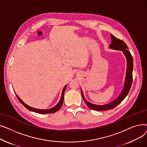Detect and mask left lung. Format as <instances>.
I'll use <instances>...</instances> for the list:
<instances>
[{"mask_svg":"<svg viewBox=\"0 0 147 147\" xmlns=\"http://www.w3.org/2000/svg\"><path fill=\"white\" fill-rule=\"evenodd\" d=\"M110 37H111L112 42H111V43L109 45L110 48L115 49V50L123 51V53L125 54L126 58L127 69H126V78L125 80L124 88H123L120 95H119L117 98L114 100L113 101L111 102L110 103L105 104V105H95L86 101V99L84 97L83 92L81 90L82 97L84 99V102H85L86 104L90 108V109L95 110V111H105L108 110H111L114 109V108L116 106H117L120 103L122 102L123 100L124 99L126 98V96L127 95L132 84V80H133L132 71H133V68H134L132 56L130 54V52L129 51L126 44L124 42L120 39H119V38L114 37L112 34H110Z\"/></svg>","mask_w":147,"mask_h":147,"instance_id":"8db88e82","label":"left lung"}]
</instances>
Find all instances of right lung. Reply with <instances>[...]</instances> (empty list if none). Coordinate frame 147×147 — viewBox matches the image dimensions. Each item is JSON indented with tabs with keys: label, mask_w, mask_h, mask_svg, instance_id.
<instances>
[{
	"label": "right lung",
	"mask_w": 147,
	"mask_h": 147,
	"mask_svg": "<svg viewBox=\"0 0 147 147\" xmlns=\"http://www.w3.org/2000/svg\"><path fill=\"white\" fill-rule=\"evenodd\" d=\"M67 85H65L64 88H63V92H62V95H61V99L60 101H59V102L53 108H51V109H47V110H41V109H34V108H32L30 106H28V105H27L26 104H25L24 102H23L22 100L19 98V96H18L16 94V96L18 98V99L19 100V101L24 105L27 109H28V110L30 111H33V112H35V113H39V114H50V113H55L56 111H58L60 109L61 107H62V105H63V101H64V92H65V89H66V87H67Z\"/></svg>",
	"instance_id": "1"
}]
</instances>
